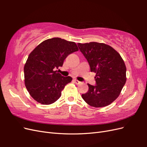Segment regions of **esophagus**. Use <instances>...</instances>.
Returning <instances> with one entry per match:
<instances>
[{"instance_id":"esophagus-1","label":"esophagus","mask_w":147,"mask_h":147,"mask_svg":"<svg viewBox=\"0 0 147 147\" xmlns=\"http://www.w3.org/2000/svg\"><path fill=\"white\" fill-rule=\"evenodd\" d=\"M74 83H75V84H80L82 83L81 82L77 80H76V79H74Z\"/></svg>"}]
</instances>
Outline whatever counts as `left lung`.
<instances>
[{
	"mask_svg": "<svg viewBox=\"0 0 147 147\" xmlns=\"http://www.w3.org/2000/svg\"><path fill=\"white\" fill-rule=\"evenodd\" d=\"M88 61L91 72H95L96 84H88L89 90L82 95L86 103L94 107L110 104L119 96L126 82V67L119 53L105 43H78Z\"/></svg>",
	"mask_w": 147,
	"mask_h": 147,
	"instance_id": "8db88e82",
	"label": "left lung"
}]
</instances>
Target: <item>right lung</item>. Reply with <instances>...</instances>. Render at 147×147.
Instances as JSON below:
<instances>
[{"label": "right lung", "instance_id": "1", "mask_svg": "<svg viewBox=\"0 0 147 147\" xmlns=\"http://www.w3.org/2000/svg\"><path fill=\"white\" fill-rule=\"evenodd\" d=\"M78 48L76 43L55 37L42 42L30 53L24 67V82L32 98L44 105L54 103L61 91L72 81L56 70L67 56Z\"/></svg>", "mask_w": 147, "mask_h": 147}]
</instances>
